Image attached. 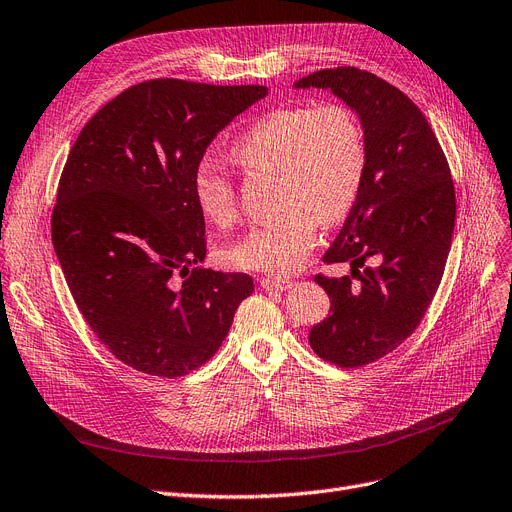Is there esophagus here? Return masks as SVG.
<instances>
[{
  "label": "esophagus",
  "mask_w": 512,
  "mask_h": 512,
  "mask_svg": "<svg viewBox=\"0 0 512 512\" xmlns=\"http://www.w3.org/2000/svg\"><path fill=\"white\" fill-rule=\"evenodd\" d=\"M260 285L264 290H275V292H283V290H290L294 288V281L292 279H281V277H262Z\"/></svg>",
  "instance_id": "34e87169"
}]
</instances>
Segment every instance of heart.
I'll return each mask as SVG.
<instances>
[{
  "instance_id": "obj_1",
  "label": "heart",
  "mask_w": 512,
  "mask_h": 512,
  "mask_svg": "<svg viewBox=\"0 0 512 512\" xmlns=\"http://www.w3.org/2000/svg\"><path fill=\"white\" fill-rule=\"evenodd\" d=\"M231 159L250 172H277L281 216L252 227L229 245L235 269L290 275L311 254L319 222L344 220L359 199L367 147L357 113L340 105H292L264 113L233 142ZM193 195L203 218L218 227L237 216L233 180L203 161L193 174Z\"/></svg>"
}]
</instances>
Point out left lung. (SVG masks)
Returning a JSON list of instances; mask_svg holds the SVG:
<instances>
[{"label":"left lung","mask_w":512,"mask_h":512,"mask_svg":"<svg viewBox=\"0 0 512 512\" xmlns=\"http://www.w3.org/2000/svg\"><path fill=\"white\" fill-rule=\"evenodd\" d=\"M296 88H327L357 111L367 147L359 199L323 262L351 275L315 281L332 300L311 327V349L338 367L393 353L420 325L441 283L456 222L445 153L422 111L388 81L357 67L323 69ZM376 257L378 268H365Z\"/></svg>","instance_id":"left-lung-1"}]
</instances>
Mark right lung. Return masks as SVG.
<instances>
[{"mask_svg": "<svg viewBox=\"0 0 512 512\" xmlns=\"http://www.w3.org/2000/svg\"><path fill=\"white\" fill-rule=\"evenodd\" d=\"M267 94L149 79L107 102L75 140L58 180L52 243L90 330L136 372L197 370L254 292L245 273L189 269L206 258L193 174L216 134Z\"/></svg>", "mask_w": 512, "mask_h": 512, "instance_id": "add662e5", "label": "right lung"}]
</instances>
